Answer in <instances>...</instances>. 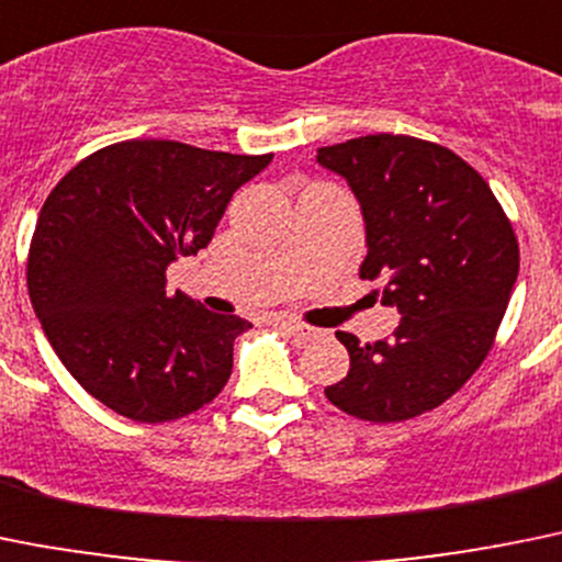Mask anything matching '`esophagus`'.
<instances>
[{
    "label": "esophagus",
    "mask_w": 562,
    "mask_h": 562,
    "mask_svg": "<svg viewBox=\"0 0 562 562\" xmlns=\"http://www.w3.org/2000/svg\"><path fill=\"white\" fill-rule=\"evenodd\" d=\"M280 327L288 329V333L296 335V338H302V340L316 338V335H318V329L307 327V324H302V322H293V318H280Z\"/></svg>",
    "instance_id": "1"
}]
</instances>
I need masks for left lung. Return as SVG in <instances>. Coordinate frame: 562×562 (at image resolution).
<instances>
[{"instance_id": "left-lung-1", "label": "left lung", "mask_w": 562, "mask_h": 562, "mask_svg": "<svg viewBox=\"0 0 562 562\" xmlns=\"http://www.w3.org/2000/svg\"><path fill=\"white\" fill-rule=\"evenodd\" d=\"M366 222L363 280L400 311L391 340L335 333L349 374L327 400L363 422H407L443 405L480 369L518 277V240L487 182L452 149L411 135L322 146Z\"/></svg>"}]
</instances>
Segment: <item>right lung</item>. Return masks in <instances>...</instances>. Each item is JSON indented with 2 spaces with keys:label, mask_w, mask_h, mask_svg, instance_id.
Here are the masks:
<instances>
[{
  "label": "right lung",
  "mask_w": 562,
  "mask_h": 562,
  "mask_svg": "<svg viewBox=\"0 0 562 562\" xmlns=\"http://www.w3.org/2000/svg\"><path fill=\"white\" fill-rule=\"evenodd\" d=\"M274 155L180 140H122L46 196L27 260L30 302L52 349L93 400L140 424L213 402L251 327L166 293V269L210 244L229 199Z\"/></svg>",
  "instance_id": "obj_1"
}]
</instances>
